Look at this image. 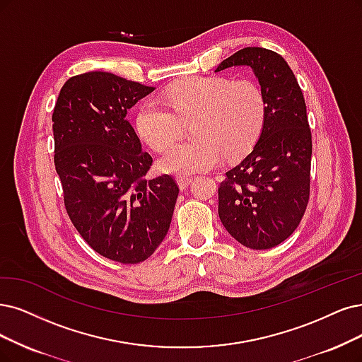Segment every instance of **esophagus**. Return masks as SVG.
<instances>
[{"instance_id": "obj_1", "label": "esophagus", "mask_w": 362, "mask_h": 362, "mask_svg": "<svg viewBox=\"0 0 362 362\" xmlns=\"http://www.w3.org/2000/svg\"><path fill=\"white\" fill-rule=\"evenodd\" d=\"M176 180H177V185H179L180 189H186L189 186L192 177H189V176H177Z\"/></svg>"}]
</instances>
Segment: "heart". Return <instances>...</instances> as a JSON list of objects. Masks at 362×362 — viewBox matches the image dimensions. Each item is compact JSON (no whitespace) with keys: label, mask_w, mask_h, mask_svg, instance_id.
I'll use <instances>...</instances> for the list:
<instances>
[{"label":"heart","mask_w":362,"mask_h":362,"mask_svg":"<svg viewBox=\"0 0 362 362\" xmlns=\"http://www.w3.org/2000/svg\"><path fill=\"white\" fill-rule=\"evenodd\" d=\"M163 100L168 109L155 100L140 105L136 128L153 151H163L194 119L195 140L173 144L159 159L160 170L177 176L215 168L223 155H243L258 139L267 115L264 92L250 78L185 77L163 92Z\"/></svg>","instance_id":"1"}]
</instances>
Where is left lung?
Instances as JSON below:
<instances>
[{
  "mask_svg": "<svg viewBox=\"0 0 362 362\" xmlns=\"http://www.w3.org/2000/svg\"><path fill=\"white\" fill-rule=\"evenodd\" d=\"M247 65L258 77L267 115L259 139L218 189L225 230L249 249H270L297 230L310 197L312 132L296 76L279 53L245 47L215 71Z\"/></svg>",
  "mask_w": 362,
  "mask_h": 362,
  "instance_id": "obj_1",
  "label": "left lung"
}]
</instances>
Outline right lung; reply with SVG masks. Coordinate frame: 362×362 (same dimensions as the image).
<instances>
[{
	"mask_svg": "<svg viewBox=\"0 0 362 362\" xmlns=\"http://www.w3.org/2000/svg\"><path fill=\"white\" fill-rule=\"evenodd\" d=\"M153 89L89 71L66 80L52 115L65 210L93 250L122 264L156 250L179 195L170 174L146 179L152 156L127 120V110Z\"/></svg>",
	"mask_w": 362,
	"mask_h": 362,
	"instance_id": "obj_1",
	"label": "right lung"
}]
</instances>
